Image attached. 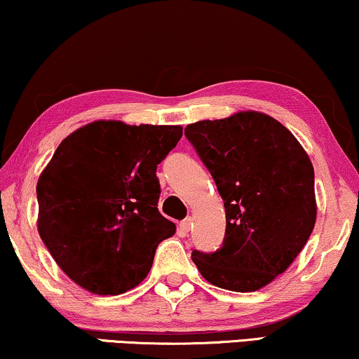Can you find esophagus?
<instances>
[{"mask_svg": "<svg viewBox=\"0 0 359 359\" xmlns=\"http://www.w3.org/2000/svg\"><path fill=\"white\" fill-rule=\"evenodd\" d=\"M191 225H193V220H191V219H184V220H181V222H180V229H181V232H183V233H188V232H189V229H191Z\"/></svg>", "mask_w": 359, "mask_h": 359, "instance_id": "1", "label": "esophagus"}]
</instances>
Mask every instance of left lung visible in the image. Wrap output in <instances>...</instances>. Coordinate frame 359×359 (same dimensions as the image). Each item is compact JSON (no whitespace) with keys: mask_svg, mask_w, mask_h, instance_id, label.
<instances>
[{"mask_svg":"<svg viewBox=\"0 0 359 359\" xmlns=\"http://www.w3.org/2000/svg\"><path fill=\"white\" fill-rule=\"evenodd\" d=\"M225 208V238L191 258L204 279L235 292L258 291L286 271L317 217L312 161L271 116L242 111L186 126Z\"/></svg>","mask_w":359,"mask_h":359,"instance_id":"obj_1","label":"left lung"}]
</instances>
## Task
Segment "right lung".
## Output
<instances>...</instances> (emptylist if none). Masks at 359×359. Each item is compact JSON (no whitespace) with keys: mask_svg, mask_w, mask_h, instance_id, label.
Returning a JSON list of instances; mask_svg holds the SVG:
<instances>
[{"mask_svg":"<svg viewBox=\"0 0 359 359\" xmlns=\"http://www.w3.org/2000/svg\"><path fill=\"white\" fill-rule=\"evenodd\" d=\"M181 126L95 121L57 147L37 181V230L72 281L100 296L139 286L176 225L158 212L156 165Z\"/></svg>","mask_w":359,"mask_h":359,"instance_id":"add662e5","label":"right lung"}]
</instances>
